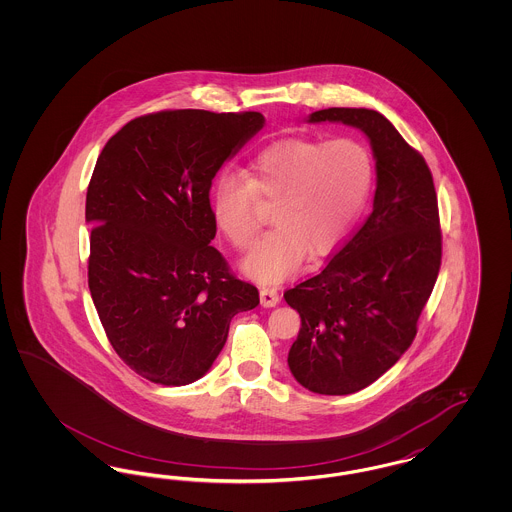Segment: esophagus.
I'll return each instance as SVG.
<instances>
[{
	"label": "esophagus",
	"mask_w": 512,
	"mask_h": 512,
	"mask_svg": "<svg viewBox=\"0 0 512 512\" xmlns=\"http://www.w3.org/2000/svg\"><path fill=\"white\" fill-rule=\"evenodd\" d=\"M280 301V293L274 288H263L261 290V305L263 307H274Z\"/></svg>",
	"instance_id": "1"
}]
</instances>
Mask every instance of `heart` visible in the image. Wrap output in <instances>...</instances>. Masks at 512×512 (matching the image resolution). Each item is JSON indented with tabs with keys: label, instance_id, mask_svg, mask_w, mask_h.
Returning a JSON list of instances; mask_svg holds the SVG:
<instances>
[{
	"label": "heart",
	"instance_id": "b5f03b06",
	"mask_svg": "<svg viewBox=\"0 0 512 512\" xmlns=\"http://www.w3.org/2000/svg\"><path fill=\"white\" fill-rule=\"evenodd\" d=\"M372 159L351 138L330 142L292 138L259 151L244 176L222 174L211 195L217 228L236 249H249L261 228L257 199L276 201L278 224L245 259L261 282L292 274L309 247L324 253L340 244L359 217L372 186Z\"/></svg>",
	"mask_w": 512,
	"mask_h": 512
}]
</instances>
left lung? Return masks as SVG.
<instances>
[{"label":"left lung","instance_id":"left-lung-1","mask_svg":"<svg viewBox=\"0 0 512 512\" xmlns=\"http://www.w3.org/2000/svg\"><path fill=\"white\" fill-rule=\"evenodd\" d=\"M307 122H343L370 140L372 213L318 274L284 293L301 317L288 365L309 391L347 395L376 382L416 336L441 265L438 195L424 157L382 113L330 107Z\"/></svg>","mask_w":512,"mask_h":512}]
</instances>
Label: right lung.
<instances>
[{
    "label": "right lung",
    "instance_id": "obj_1",
    "mask_svg": "<svg viewBox=\"0 0 512 512\" xmlns=\"http://www.w3.org/2000/svg\"><path fill=\"white\" fill-rule=\"evenodd\" d=\"M265 117L159 111L124 124L99 153L86 194L88 286L103 330L149 382L199 380L230 320L259 305L211 245V184Z\"/></svg>",
    "mask_w": 512,
    "mask_h": 512
}]
</instances>
